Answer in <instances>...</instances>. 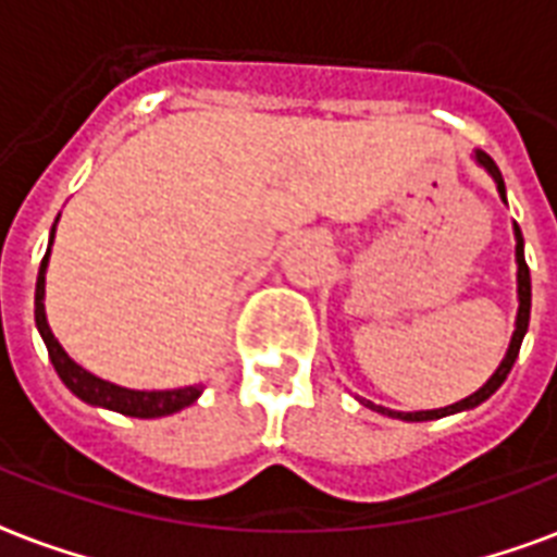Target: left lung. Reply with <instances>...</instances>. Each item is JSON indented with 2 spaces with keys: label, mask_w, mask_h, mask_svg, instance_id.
Wrapping results in <instances>:
<instances>
[{
  "label": "left lung",
  "mask_w": 557,
  "mask_h": 557,
  "mask_svg": "<svg viewBox=\"0 0 557 557\" xmlns=\"http://www.w3.org/2000/svg\"><path fill=\"white\" fill-rule=\"evenodd\" d=\"M474 161L494 178L500 199L506 201V185H503L500 170H497V164L492 161V156H485L483 150H474ZM515 262H518V318H515V332H511L509 349H506L500 367L492 372V379L485 381L483 387L476 389V393H471V396L462 398V401H454V405L440 407V410H413V413H401V410H389V407L372 405V401H364V405L370 407V410H375V413L389 416V419H401V422H431V419H442V416L471 410V407L483 405L488 396H494V393L500 389L503 381H506V375L511 372V367H515V361H518L520 344H523V335H527L529 330V309H532V277H529L527 257H523V234H520L518 222H515Z\"/></svg>",
  "instance_id": "left-lung-1"
}]
</instances>
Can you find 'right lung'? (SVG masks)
<instances>
[{
	"instance_id": "add662e5",
	"label": "right lung",
	"mask_w": 557,
	"mask_h": 557,
	"mask_svg": "<svg viewBox=\"0 0 557 557\" xmlns=\"http://www.w3.org/2000/svg\"><path fill=\"white\" fill-rule=\"evenodd\" d=\"M60 216L54 219L51 225V236H48V251L39 262L37 274V292H34V321H37V330L46 341L48 358L54 364L57 375L63 381L65 387L72 389L74 396L86 401L91 407H103V410H115V413L135 416V419H159V416L178 413L190 407L196 398L201 396V384H190V387H176V389H133L121 387V384H112V381L100 379L95 372H89L86 367H81L74 358H69L60 341L54 338V332L48 326L46 318V271H48V257H51V245H54V231Z\"/></svg>"
}]
</instances>
